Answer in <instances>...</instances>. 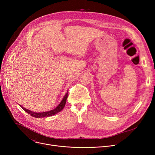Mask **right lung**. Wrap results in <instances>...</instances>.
Here are the masks:
<instances>
[{
  "instance_id": "right-lung-1",
  "label": "right lung",
  "mask_w": 155,
  "mask_h": 155,
  "mask_svg": "<svg viewBox=\"0 0 155 155\" xmlns=\"http://www.w3.org/2000/svg\"><path fill=\"white\" fill-rule=\"evenodd\" d=\"M68 97V92H67V94H65V95L64 96V97L63 98L62 101H61V102L58 104V106H57L55 109L50 110V111H47V112H32L31 110H29L26 108H24L22 106H21L22 107V109L23 110H25V112H26L27 113H28L29 114H30L31 116H32V117H36V118H41V117H50L51 116H53L56 114L58 113L59 112H60L61 110H63V109L64 108L65 104H66V101Z\"/></svg>"
}]
</instances>
